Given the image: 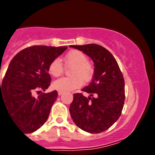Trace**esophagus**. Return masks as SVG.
I'll list each match as a JSON object with an SVG mask.
<instances>
[{
    "instance_id": "1",
    "label": "esophagus",
    "mask_w": 155,
    "mask_h": 155,
    "mask_svg": "<svg viewBox=\"0 0 155 155\" xmlns=\"http://www.w3.org/2000/svg\"><path fill=\"white\" fill-rule=\"evenodd\" d=\"M63 93H64V92H63V91H58V96H61V95H63Z\"/></svg>"
}]
</instances>
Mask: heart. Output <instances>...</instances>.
Here are the masks:
<instances>
[{"label":"heart","instance_id":"heart-1","mask_svg":"<svg viewBox=\"0 0 155 155\" xmlns=\"http://www.w3.org/2000/svg\"><path fill=\"white\" fill-rule=\"evenodd\" d=\"M66 67H72L70 71L71 77H63L55 80L53 87L60 91H71L79 88L85 82H89L93 77L94 69L88 62V57L84 52L71 50L63 57ZM48 72L54 77H58L64 72V66L59 58H54L48 67Z\"/></svg>","mask_w":155,"mask_h":155}]
</instances>
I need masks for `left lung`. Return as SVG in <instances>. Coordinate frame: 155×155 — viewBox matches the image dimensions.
<instances>
[{"instance_id":"1","label":"left lung","mask_w":155,"mask_h":155,"mask_svg":"<svg viewBox=\"0 0 155 155\" xmlns=\"http://www.w3.org/2000/svg\"><path fill=\"white\" fill-rule=\"evenodd\" d=\"M82 51L94 62L92 82L75 93L70 105L71 117L78 127L90 134H99L110 128L120 117L125 102V80L115 58L97 44L71 45ZM84 93L90 94L85 97Z\"/></svg>"}]
</instances>
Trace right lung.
Segmentation results:
<instances>
[{"instance_id":"add662e5","label":"right lung","mask_w":155,"mask_h":155,"mask_svg":"<svg viewBox=\"0 0 155 155\" xmlns=\"http://www.w3.org/2000/svg\"><path fill=\"white\" fill-rule=\"evenodd\" d=\"M67 48L40 45L26 47L13 57L0 82V107L2 102L13 122L25 134L38 130L49 117L57 91L41 93L37 98L32 94L48 88L51 81L50 63Z\"/></svg>"}]
</instances>
